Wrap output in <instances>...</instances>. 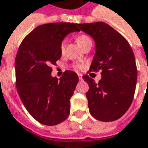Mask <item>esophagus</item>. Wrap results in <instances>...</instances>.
<instances>
[{"mask_svg": "<svg viewBox=\"0 0 148 148\" xmlns=\"http://www.w3.org/2000/svg\"><path fill=\"white\" fill-rule=\"evenodd\" d=\"M77 76H78V78H79L80 80L82 79V74H77Z\"/></svg>", "mask_w": 148, "mask_h": 148, "instance_id": "1", "label": "esophagus"}]
</instances>
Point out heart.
<instances>
[{"instance_id": "1", "label": "heart", "mask_w": 148, "mask_h": 148, "mask_svg": "<svg viewBox=\"0 0 148 148\" xmlns=\"http://www.w3.org/2000/svg\"><path fill=\"white\" fill-rule=\"evenodd\" d=\"M77 41L82 48H83L87 43L91 42L90 38H89L88 36H86V35L85 34L79 35L77 38ZM65 47H66V41L63 40V41L62 42V43H61V45H60V49H61L62 52H64ZM75 68H77V69H82V65H81V64H77V65H75Z\"/></svg>"}]
</instances>
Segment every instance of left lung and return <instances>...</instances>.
I'll list each match as a JSON object with an SVG mask.
<instances>
[{
	"mask_svg": "<svg viewBox=\"0 0 148 148\" xmlns=\"http://www.w3.org/2000/svg\"><path fill=\"white\" fill-rule=\"evenodd\" d=\"M95 42V54L90 71H102L95 82L87 74L86 92L90 113L103 122L119 119L130 107L135 95L137 67L131 45L122 35L104 22L77 24Z\"/></svg>",
	"mask_w": 148,
	"mask_h": 148,
	"instance_id": "8db88e82",
	"label": "left lung"
}]
</instances>
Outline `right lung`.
<instances>
[{"label": "right lung", "mask_w": 148, "mask_h": 148, "mask_svg": "<svg viewBox=\"0 0 148 148\" xmlns=\"http://www.w3.org/2000/svg\"><path fill=\"white\" fill-rule=\"evenodd\" d=\"M69 22L44 24L24 38L15 59L16 86L32 117L47 126L57 125L70 114V99L78 82L77 74L66 71L59 79L51 76L52 65L62 56L64 38L80 29Z\"/></svg>", "instance_id": "obj_1"}]
</instances>
